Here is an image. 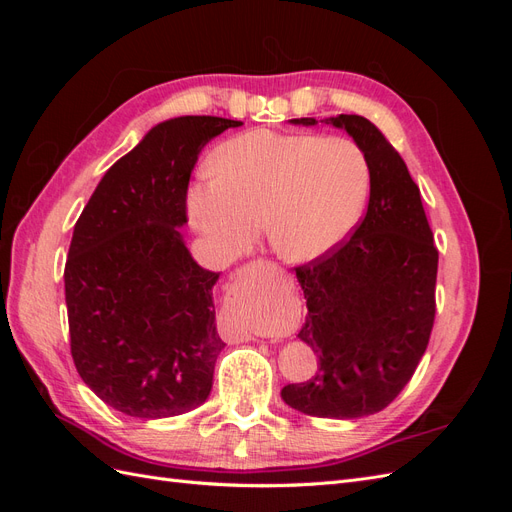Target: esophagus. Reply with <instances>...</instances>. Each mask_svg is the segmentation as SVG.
<instances>
[{
    "label": "esophagus",
    "instance_id": "obj_1",
    "mask_svg": "<svg viewBox=\"0 0 512 512\" xmlns=\"http://www.w3.org/2000/svg\"><path fill=\"white\" fill-rule=\"evenodd\" d=\"M237 275H239V277H241V271H239V273H237Z\"/></svg>",
    "mask_w": 512,
    "mask_h": 512
}]
</instances>
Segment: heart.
Listing matches in <instances>:
<instances>
[{"instance_id":"heart-1","label":"heart","mask_w":512,"mask_h":512,"mask_svg":"<svg viewBox=\"0 0 512 512\" xmlns=\"http://www.w3.org/2000/svg\"><path fill=\"white\" fill-rule=\"evenodd\" d=\"M211 170L190 188L188 211L224 258L250 247L265 224L277 256L314 260L352 228L369 188L365 153L339 136L254 130L215 149Z\"/></svg>"}]
</instances>
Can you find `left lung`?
<instances>
[{
	"label": "left lung",
	"mask_w": 512,
	"mask_h": 512,
	"mask_svg": "<svg viewBox=\"0 0 512 512\" xmlns=\"http://www.w3.org/2000/svg\"><path fill=\"white\" fill-rule=\"evenodd\" d=\"M324 121L344 128L365 153L369 203L348 239L297 267L307 299L299 337L320 365L307 382L286 384L282 399L309 416L359 418L389 406L427 350L438 247L418 185L380 128L361 115Z\"/></svg>",
	"instance_id": "left-lung-1"
}]
</instances>
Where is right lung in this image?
I'll list each match as a JSON object with an SVG mask.
<instances>
[{"label":"right lung","mask_w":512,"mask_h":512,"mask_svg":"<svg viewBox=\"0 0 512 512\" xmlns=\"http://www.w3.org/2000/svg\"><path fill=\"white\" fill-rule=\"evenodd\" d=\"M241 121L188 115L151 128L76 220L64 269L70 352L104 404L138 418L198 408L224 350L211 288L177 226L200 151Z\"/></svg>","instance_id":"right-lung-1"}]
</instances>
